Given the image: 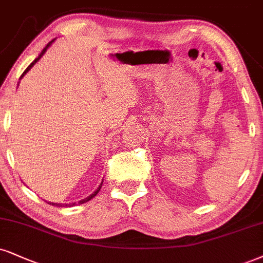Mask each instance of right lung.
<instances>
[{"label":"right lung","instance_id":"1","mask_svg":"<svg viewBox=\"0 0 263 263\" xmlns=\"http://www.w3.org/2000/svg\"><path fill=\"white\" fill-rule=\"evenodd\" d=\"M54 40H56V39H53V40L52 41H50V42H48V44L46 45V47H45L44 48V50H42L41 51V53L40 54H39V57L37 58H35V60L34 61H32V62L30 63V64H29V67L27 68V69H25L24 70V72H23V74H22V76H21V78H19V80H21L22 79V78L23 77H24L25 76V74H27L28 72H29V70H30L31 69V68L32 67H34V64L35 63H36V62H39V60H40V58L42 57V56H44V54H45V52H46V51H47V48L48 47H50L51 46V45H52L53 44V42H54ZM102 183H103V181H101V184H100V185H99V187H97V189L95 190V191H93V193L91 194V195H89V196H87V197H85V199H83V200H80L79 201V202H78V203H79V205H82V203H85V202H87V201H90V200H91V199H93V197H95L96 195H97V193H99V191H100V189H101V186H102ZM47 203H50V205H52V206H58V207H62V206H74V205H77V203L76 202H72V203H64V205H62V203H53V202H47Z\"/></svg>","mask_w":263,"mask_h":263}]
</instances>
